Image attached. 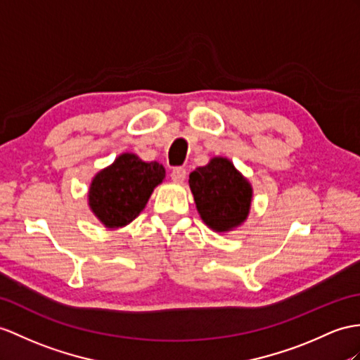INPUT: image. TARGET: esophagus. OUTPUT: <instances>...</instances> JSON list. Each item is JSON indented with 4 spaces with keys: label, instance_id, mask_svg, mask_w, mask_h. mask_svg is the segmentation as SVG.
Returning a JSON list of instances; mask_svg holds the SVG:
<instances>
[{
    "label": "esophagus",
    "instance_id": "1",
    "mask_svg": "<svg viewBox=\"0 0 360 360\" xmlns=\"http://www.w3.org/2000/svg\"><path fill=\"white\" fill-rule=\"evenodd\" d=\"M171 179L175 183H183L186 179V169L185 168H174L171 172Z\"/></svg>",
    "mask_w": 360,
    "mask_h": 360
}]
</instances>
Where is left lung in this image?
I'll list each match as a JSON object with an SVG mask.
<instances>
[{
  "label": "left lung",
  "instance_id": "obj_1",
  "mask_svg": "<svg viewBox=\"0 0 360 360\" xmlns=\"http://www.w3.org/2000/svg\"><path fill=\"white\" fill-rule=\"evenodd\" d=\"M189 188L200 218L214 232H231L248 220L253 188L227 157L215 155L192 171Z\"/></svg>",
  "mask_w": 360,
  "mask_h": 360
}]
</instances>
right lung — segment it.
<instances>
[{
  "label": "right lung",
  "mask_w": 360,
  "mask_h": 360,
  "mask_svg": "<svg viewBox=\"0 0 360 360\" xmlns=\"http://www.w3.org/2000/svg\"><path fill=\"white\" fill-rule=\"evenodd\" d=\"M165 175L159 162L148 163L134 153H122L91 179L90 210L107 229L125 227L145 209Z\"/></svg>",
  "instance_id": "obj_1"
}]
</instances>
